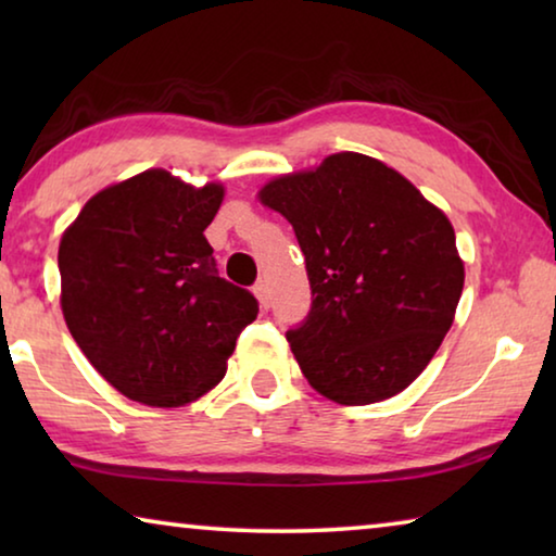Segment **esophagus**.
I'll return each mask as SVG.
<instances>
[{
	"label": "esophagus",
	"instance_id": "1",
	"mask_svg": "<svg viewBox=\"0 0 556 556\" xmlns=\"http://www.w3.org/2000/svg\"><path fill=\"white\" fill-rule=\"evenodd\" d=\"M252 291H255V296L260 299V306L269 308V289H267L265 281H257L255 289H252Z\"/></svg>",
	"mask_w": 556,
	"mask_h": 556
}]
</instances>
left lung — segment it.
<instances>
[{"instance_id":"1","label":"left lung","mask_w":556,"mask_h":556,"mask_svg":"<svg viewBox=\"0 0 556 556\" xmlns=\"http://www.w3.org/2000/svg\"><path fill=\"white\" fill-rule=\"evenodd\" d=\"M306 257L312 312L287 341L338 404L382 402L419 378L454 324L464 262L444 213L407 178L341 152L260 191Z\"/></svg>"}]
</instances>
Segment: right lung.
Returning a JSON list of instances; mask_svg holds the SVG:
<instances>
[{"label": "right lung", "mask_w": 556, "mask_h": 556, "mask_svg": "<svg viewBox=\"0 0 556 556\" xmlns=\"http://www.w3.org/2000/svg\"><path fill=\"white\" fill-rule=\"evenodd\" d=\"M223 186L193 188L164 168L108 186L59 248L65 326L112 388L149 407H181L225 378L257 299L218 275L203 230Z\"/></svg>", "instance_id": "1"}]
</instances>
